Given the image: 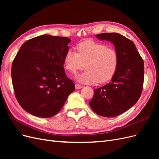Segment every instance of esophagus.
Returning a JSON list of instances; mask_svg holds the SVG:
<instances>
[{"label":"esophagus","mask_w":159,"mask_h":159,"mask_svg":"<svg viewBox=\"0 0 159 159\" xmlns=\"http://www.w3.org/2000/svg\"><path fill=\"white\" fill-rule=\"evenodd\" d=\"M75 89H79L82 88H83V86H82V85H80V84H76L75 85Z\"/></svg>","instance_id":"esophagus-1"}]
</instances>
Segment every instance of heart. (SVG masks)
<instances>
[{"mask_svg": "<svg viewBox=\"0 0 159 159\" xmlns=\"http://www.w3.org/2000/svg\"><path fill=\"white\" fill-rule=\"evenodd\" d=\"M69 49L64 57V68L75 74L82 70L85 64L86 70L77 76V80L84 84L105 83L113 78L119 65V55L113 48L93 40H86Z\"/></svg>", "mask_w": 159, "mask_h": 159, "instance_id": "b5f03b06", "label": "heart"}]
</instances>
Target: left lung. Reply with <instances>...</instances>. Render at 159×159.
I'll use <instances>...</instances> for the list:
<instances>
[{
    "instance_id": "8db88e82",
    "label": "left lung",
    "mask_w": 159,
    "mask_h": 159,
    "mask_svg": "<svg viewBox=\"0 0 159 159\" xmlns=\"http://www.w3.org/2000/svg\"><path fill=\"white\" fill-rule=\"evenodd\" d=\"M99 40L112 43L119 55L116 73L110 82L94 89L89 104L101 116L113 117L132 107L141 95L144 81V62L134 43L118 33H102Z\"/></svg>"
}]
</instances>
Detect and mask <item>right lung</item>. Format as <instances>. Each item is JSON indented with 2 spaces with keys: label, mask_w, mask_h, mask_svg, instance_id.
Returning a JSON list of instances; mask_svg holds the SVG:
<instances>
[{
  "label": "right lung",
  "mask_w": 159,
  "mask_h": 159,
  "mask_svg": "<svg viewBox=\"0 0 159 159\" xmlns=\"http://www.w3.org/2000/svg\"><path fill=\"white\" fill-rule=\"evenodd\" d=\"M70 42L66 37L44 34L20 47L11 76L15 97L26 112L42 118L54 116L74 91L75 85L64 68Z\"/></svg>",
  "instance_id": "1"
}]
</instances>
